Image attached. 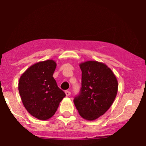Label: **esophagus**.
<instances>
[{
    "mask_svg": "<svg viewBox=\"0 0 146 146\" xmlns=\"http://www.w3.org/2000/svg\"><path fill=\"white\" fill-rule=\"evenodd\" d=\"M65 94H66V96H69L70 95V91H68V90H66L65 91Z\"/></svg>",
    "mask_w": 146,
    "mask_h": 146,
    "instance_id": "esophagus-1",
    "label": "esophagus"
}]
</instances>
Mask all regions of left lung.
Instances as JSON below:
<instances>
[{"label":"left lung","instance_id":"obj_1","mask_svg":"<svg viewBox=\"0 0 146 146\" xmlns=\"http://www.w3.org/2000/svg\"><path fill=\"white\" fill-rule=\"evenodd\" d=\"M82 88L74 99L80 115L88 120H96L106 113L118 92L115 75L106 64L90 60L80 64Z\"/></svg>","mask_w":146,"mask_h":146}]
</instances>
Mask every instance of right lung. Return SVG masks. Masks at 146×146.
Here are the masks:
<instances>
[{"label": "right lung", "mask_w": 146, "mask_h": 146, "mask_svg": "<svg viewBox=\"0 0 146 146\" xmlns=\"http://www.w3.org/2000/svg\"><path fill=\"white\" fill-rule=\"evenodd\" d=\"M56 66L53 60L35 63L22 74L19 80L18 90L25 108L39 120L52 117L66 96L52 77Z\"/></svg>", "instance_id": "obj_1"}]
</instances>
